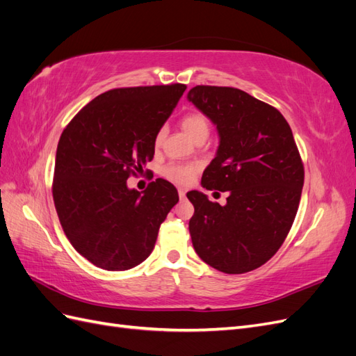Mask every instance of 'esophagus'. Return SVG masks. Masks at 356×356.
Listing matches in <instances>:
<instances>
[{
	"instance_id": "34e87169",
	"label": "esophagus",
	"mask_w": 356,
	"mask_h": 356,
	"mask_svg": "<svg viewBox=\"0 0 356 356\" xmlns=\"http://www.w3.org/2000/svg\"><path fill=\"white\" fill-rule=\"evenodd\" d=\"M178 196H179L181 200L186 199V190L184 188H178Z\"/></svg>"
}]
</instances>
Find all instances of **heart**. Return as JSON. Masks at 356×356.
<instances>
[{
  "label": "heart",
  "mask_w": 356,
  "mask_h": 356,
  "mask_svg": "<svg viewBox=\"0 0 356 356\" xmlns=\"http://www.w3.org/2000/svg\"><path fill=\"white\" fill-rule=\"evenodd\" d=\"M181 127L184 129V132L193 139V141H196V139L200 138V136L208 138V135H209V120L200 113L187 114L181 120ZM163 136H165V129L161 127L156 135V139H154L156 145H159L161 141H163ZM163 174L170 181L179 182V184H186V182L191 181V178L195 177L196 166H191V165H188V166L169 165V166L165 168Z\"/></svg>",
  "instance_id": "obj_1"
}]
</instances>
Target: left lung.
Returning <instances> with one entry per match:
<instances>
[{
  "label": "left lung",
  "mask_w": 356,
  "mask_h": 356,
  "mask_svg": "<svg viewBox=\"0 0 356 356\" xmlns=\"http://www.w3.org/2000/svg\"><path fill=\"white\" fill-rule=\"evenodd\" d=\"M187 99L220 136L202 187L229 191L224 207L200 191L187 193L195 207L193 246L222 273L255 270L281 248L298 209L305 169L293 132L272 105L239 89L196 86Z\"/></svg>",
  "instance_id": "obj_1"
}]
</instances>
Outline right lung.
I'll return each instance as SVG.
<instances>
[{"label":"right lung","mask_w":356,"mask_h":356,"mask_svg":"<svg viewBox=\"0 0 356 356\" xmlns=\"http://www.w3.org/2000/svg\"><path fill=\"white\" fill-rule=\"evenodd\" d=\"M186 84L113 89L79 111L60 135L53 200L68 241L104 270H129L152 254L160 224L178 202L169 181L127 187L154 156V139Z\"/></svg>","instance_id":"obj_1"}]
</instances>
